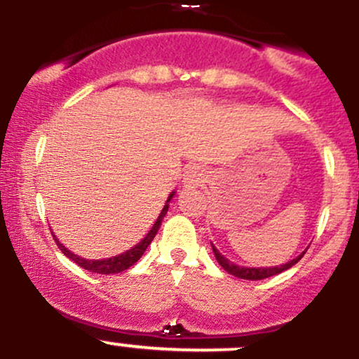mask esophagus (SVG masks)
Segmentation results:
<instances>
[{"label": "esophagus", "instance_id": "obj_1", "mask_svg": "<svg viewBox=\"0 0 359 359\" xmlns=\"http://www.w3.org/2000/svg\"><path fill=\"white\" fill-rule=\"evenodd\" d=\"M203 179H205L203 170H201L200 166H191L186 173V179H184V186H186L187 189H194V187L203 184Z\"/></svg>", "mask_w": 359, "mask_h": 359}]
</instances>
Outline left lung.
I'll return each mask as SVG.
<instances>
[{"label": "left lung", "mask_w": 359, "mask_h": 359, "mask_svg": "<svg viewBox=\"0 0 359 359\" xmlns=\"http://www.w3.org/2000/svg\"><path fill=\"white\" fill-rule=\"evenodd\" d=\"M212 249H214V254H215V259H217V263L221 264L222 268H224L226 272L231 273V276L238 277V279H245V280H261V279H266V277H272V276H277V273L284 272V270H287V268H291L293 264H297L298 261L304 257L305 252H302L300 256L294 257V259H291L290 263L286 264H280V266H270V268H247V266H238V264L231 263V261L226 259L224 256H222L221 252H219L217 249H215L214 245H212Z\"/></svg>", "instance_id": "1"}]
</instances>
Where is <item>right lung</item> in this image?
<instances>
[{
    "mask_svg": "<svg viewBox=\"0 0 359 359\" xmlns=\"http://www.w3.org/2000/svg\"><path fill=\"white\" fill-rule=\"evenodd\" d=\"M173 198V193L170 194L168 200H166V205L163 207L161 214H159V217L156 219L154 226L151 228V231L147 233V236H145L144 240H142L140 243H137V245L133 247V249L126 250L124 254H119V256H114V257H109V259H83V257H79L76 254L69 252L68 249H66L62 243H59V240L55 238V243H57L59 249L62 250V254H65L66 257H69L72 261H75L79 266L86 268V270H89V272H96V273H103V276H110V273H119V272H124V270H128L130 266H133L135 263H137L138 259L142 257V254L145 252V249L149 247V243L154 240L156 233H158L159 226H161V221L163 217L166 215V210H168V201Z\"/></svg>",
    "mask_w": 359,
    "mask_h": 359,
    "instance_id": "add662e5",
    "label": "right lung"
}]
</instances>
